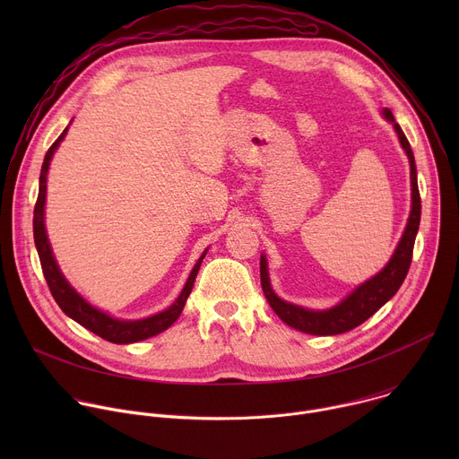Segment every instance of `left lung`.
Listing matches in <instances>:
<instances>
[{
    "label": "left lung",
    "instance_id": "obj_1",
    "mask_svg": "<svg viewBox=\"0 0 459 459\" xmlns=\"http://www.w3.org/2000/svg\"><path fill=\"white\" fill-rule=\"evenodd\" d=\"M383 117L392 123L394 126L398 140L409 158L411 165V214L407 220V227L402 234V239L388 259V264L370 280L358 285L351 294H347L338 305L323 310L305 308L294 303H289L281 299L271 285L269 278V264L265 254H261L259 259V276H261V287H264L265 298L273 310L280 316L281 321H285L292 329L312 334V336H334L343 334L358 325H361L365 319H368L376 310H379L392 296L398 292L403 280L407 278L411 261H412V248L416 241V234L420 229V218H421V200H420V190H418V174H416V163L414 154L411 149L409 140L405 138L402 126L396 123L394 116H392L390 108L381 110Z\"/></svg>",
    "mask_w": 459,
    "mask_h": 459
}]
</instances>
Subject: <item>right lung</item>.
I'll return each instance as SVG.
<instances>
[{
  "label": "right lung",
  "mask_w": 459,
  "mask_h": 459,
  "mask_svg": "<svg viewBox=\"0 0 459 459\" xmlns=\"http://www.w3.org/2000/svg\"><path fill=\"white\" fill-rule=\"evenodd\" d=\"M67 130H69V126L63 130L61 136L47 151L43 165H41V174H39V192H38L36 207H34V243H36L38 255H39V261H41L43 276H45L47 285H48L56 303L59 305V308L69 317L78 321L82 326H85V329H89L91 333L98 334L100 338H103L110 343H117V345L143 342L147 338H152V336L167 331L169 326L179 317V314H181V310L186 303V298L192 292L195 276H198L202 261H204L209 248H205L204 254L200 255V259L195 261V265L190 271L188 280H186L183 290L179 292V296L176 298V301L169 308H165V310H161L154 316H149V317H143V319H119V317H112L110 314L103 312L101 308L91 305L59 271V265H57V261L52 254L50 241L47 238V229H45L47 172H48L54 152L57 151V147L65 140V136H67Z\"/></svg>",
  "instance_id": "add662e5"
}]
</instances>
